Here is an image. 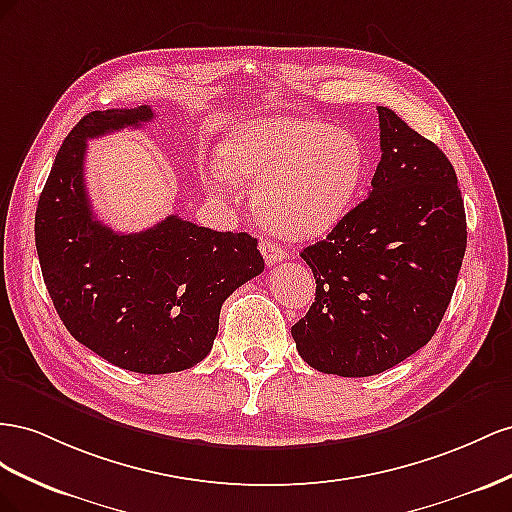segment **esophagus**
I'll return each mask as SVG.
<instances>
[{"instance_id":"1","label":"esophagus","mask_w":512,"mask_h":512,"mask_svg":"<svg viewBox=\"0 0 512 512\" xmlns=\"http://www.w3.org/2000/svg\"><path fill=\"white\" fill-rule=\"evenodd\" d=\"M259 251H261V255H264L268 266L279 264V261L287 259V251H285V248H281V244H276V242H272V240H261V242H259Z\"/></svg>"}]
</instances>
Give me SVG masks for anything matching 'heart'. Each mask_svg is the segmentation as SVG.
Returning a JSON list of instances; mask_svg holds the SVG:
<instances>
[{"instance_id": "heart-1", "label": "heart", "mask_w": 512, "mask_h": 512, "mask_svg": "<svg viewBox=\"0 0 512 512\" xmlns=\"http://www.w3.org/2000/svg\"><path fill=\"white\" fill-rule=\"evenodd\" d=\"M367 150L345 128L296 115L242 122L206 167L216 193L251 184L253 208L276 236L309 240L337 227L362 191Z\"/></svg>"}]
</instances>
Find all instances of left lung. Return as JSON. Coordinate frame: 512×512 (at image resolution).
<instances>
[{"label":"left lung","instance_id":"obj_1","mask_svg":"<svg viewBox=\"0 0 512 512\" xmlns=\"http://www.w3.org/2000/svg\"><path fill=\"white\" fill-rule=\"evenodd\" d=\"M377 113L382 158L369 197L300 253L317 289L291 337L306 364L341 377L382 373L431 341L467 244L446 154L392 109Z\"/></svg>","mask_w":512,"mask_h":512}]
</instances>
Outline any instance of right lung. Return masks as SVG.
<instances>
[{"instance_id":"obj_1","label":"right lung","mask_w":512,"mask_h":512,"mask_svg":"<svg viewBox=\"0 0 512 512\" xmlns=\"http://www.w3.org/2000/svg\"><path fill=\"white\" fill-rule=\"evenodd\" d=\"M154 113L92 111L70 130L36 208L42 279L66 330L115 367L160 375L210 354L223 302L264 272L257 240L180 216L139 233L102 225L85 191L87 139L139 128Z\"/></svg>"}]
</instances>
